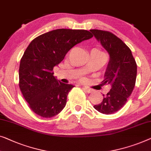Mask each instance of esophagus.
Returning a JSON list of instances; mask_svg holds the SVG:
<instances>
[{
    "label": "esophagus",
    "instance_id": "34e87169",
    "mask_svg": "<svg viewBox=\"0 0 151 151\" xmlns=\"http://www.w3.org/2000/svg\"><path fill=\"white\" fill-rule=\"evenodd\" d=\"M84 91L88 93H92V91H93V90H92L91 88H88V87H87V86H84Z\"/></svg>",
    "mask_w": 151,
    "mask_h": 151
}]
</instances>
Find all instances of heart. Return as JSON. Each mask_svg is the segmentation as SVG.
<instances>
[{
  "mask_svg": "<svg viewBox=\"0 0 151 151\" xmlns=\"http://www.w3.org/2000/svg\"><path fill=\"white\" fill-rule=\"evenodd\" d=\"M95 50H97V49H95Z\"/></svg>",
  "mask_w": 151,
  "mask_h": 151,
  "instance_id": "b5f03b06",
  "label": "heart"
}]
</instances>
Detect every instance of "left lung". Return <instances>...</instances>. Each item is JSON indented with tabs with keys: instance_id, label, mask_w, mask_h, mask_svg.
I'll return each instance as SVG.
<instances>
[{
	"instance_id": "8db88e82",
	"label": "left lung",
	"mask_w": 151,
	"mask_h": 151,
	"mask_svg": "<svg viewBox=\"0 0 151 151\" xmlns=\"http://www.w3.org/2000/svg\"><path fill=\"white\" fill-rule=\"evenodd\" d=\"M90 31L110 55L104 84H110L111 89L94 108L102 114H112L123 108L134 90L137 65L129 47L115 35L97 29Z\"/></svg>"
}]
</instances>
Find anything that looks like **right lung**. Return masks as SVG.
<instances>
[{
  "mask_svg": "<svg viewBox=\"0 0 151 151\" xmlns=\"http://www.w3.org/2000/svg\"><path fill=\"white\" fill-rule=\"evenodd\" d=\"M92 37L88 30L61 28L41 35L30 42L20 60L19 86L35 113L51 118L63 110L74 86L60 82L52 71L74 45Z\"/></svg>",
  "mask_w": 151,
  "mask_h": 151,
  "instance_id": "obj_1",
  "label": "right lung"
}]
</instances>
